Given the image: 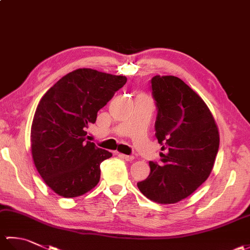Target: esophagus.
Returning a JSON list of instances; mask_svg holds the SVG:
<instances>
[{"label": "esophagus", "mask_w": 250, "mask_h": 250, "mask_svg": "<svg viewBox=\"0 0 250 250\" xmlns=\"http://www.w3.org/2000/svg\"><path fill=\"white\" fill-rule=\"evenodd\" d=\"M119 157L121 159H125V161H133L134 157L133 156H128V155H124V153H119Z\"/></svg>", "instance_id": "34e87169"}]
</instances>
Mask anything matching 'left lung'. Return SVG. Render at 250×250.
I'll return each mask as SVG.
<instances>
[{
    "label": "left lung",
    "mask_w": 250,
    "mask_h": 250,
    "mask_svg": "<svg viewBox=\"0 0 250 250\" xmlns=\"http://www.w3.org/2000/svg\"><path fill=\"white\" fill-rule=\"evenodd\" d=\"M158 114L156 136L160 163L149 162L150 174L137 183L146 198L173 204L187 198L208 178L219 148V132L200 95L182 79L157 75L151 79Z\"/></svg>",
    "instance_id": "obj_1"
}]
</instances>
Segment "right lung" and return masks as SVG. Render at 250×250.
<instances>
[{
    "mask_svg": "<svg viewBox=\"0 0 250 250\" xmlns=\"http://www.w3.org/2000/svg\"><path fill=\"white\" fill-rule=\"evenodd\" d=\"M125 83V76L78 68L40 101L31 126L32 157L37 172L57 194L76 198L100 182V164L113 155L86 141V129Z\"/></svg>",
    "mask_w": 250,
    "mask_h": 250,
    "instance_id": "obj_1",
    "label": "right lung"
}]
</instances>
